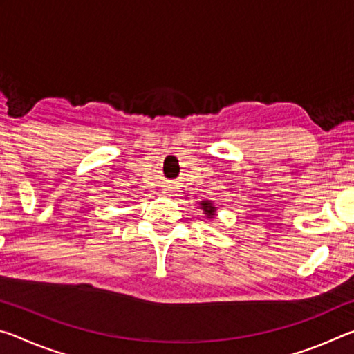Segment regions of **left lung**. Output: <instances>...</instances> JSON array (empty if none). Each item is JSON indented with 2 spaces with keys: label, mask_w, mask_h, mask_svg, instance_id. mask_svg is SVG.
<instances>
[{
  "label": "left lung",
  "mask_w": 354,
  "mask_h": 354,
  "mask_svg": "<svg viewBox=\"0 0 354 354\" xmlns=\"http://www.w3.org/2000/svg\"><path fill=\"white\" fill-rule=\"evenodd\" d=\"M201 207H203V211H205V212L207 214V217H209V218H212V217H214L215 207L211 205V203H207V201H203V203H201Z\"/></svg>",
  "instance_id": "left-lung-1"
}]
</instances>
